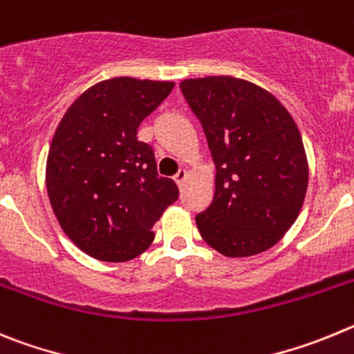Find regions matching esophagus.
I'll use <instances>...</instances> for the list:
<instances>
[{"label":"esophagus","instance_id":"esophagus-1","mask_svg":"<svg viewBox=\"0 0 354 354\" xmlns=\"http://www.w3.org/2000/svg\"><path fill=\"white\" fill-rule=\"evenodd\" d=\"M187 180V171L185 169H180L176 173V176H174V181H176L178 185H183V181Z\"/></svg>","mask_w":354,"mask_h":354}]
</instances>
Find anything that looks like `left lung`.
Returning <instances> with one entry per match:
<instances>
[{
  "label": "left lung",
  "instance_id": "left-lung-1",
  "mask_svg": "<svg viewBox=\"0 0 354 354\" xmlns=\"http://www.w3.org/2000/svg\"><path fill=\"white\" fill-rule=\"evenodd\" d=\"M180 90L216 169L212 205L196 216L201 236L227 257L268 250L295 224L307 192L295 120L272 93L243 79H185Z\"/></svg>",
  "mask_w": 354,
  "mask_h": 354
}]
</instances>
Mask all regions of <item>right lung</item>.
Instances as JSON below:
<instances>
[{"label": "right lung", "mask_w": 354, "mask_h": 354, "mask_svg": "<svg viewBox=\"0 0 354 354\" xmlns=\"http://www.w3.org/2000/svg\"><path fill=\"white\" fill-rule=\"evenodd\" d=\"M174 82L114 77L86 90L62 118L47 157L50 206L66 236L100 261L133 259L180 196L157 173L153 148L138 129Z\"/></svg>", "instance_id": "right-lung-1"}]
</instances>
